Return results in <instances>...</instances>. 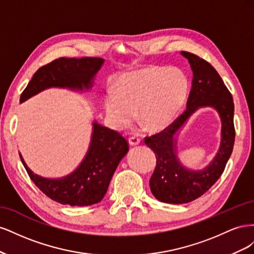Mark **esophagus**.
Returning <instances> with one entry per match:
<instances>
[{
	"label": "esophagus",
	"mask_w": 254,
	"mask_h": 254,
	"mask_svg": "<svg viewBox=\"0 0 254 254\" xmlns=\"http://www.w3.org/2000/svg\"><path fill=\"white\" fill-rule=\"evenodd\" d=\"M128 142H129L130 145L133 146V145H139L141 140L137 136H131V137H129V139H128Z\"/></svg>",
	"instance_id": "1"
}]
</instances>
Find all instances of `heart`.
<instances>
[{
	"mask_svg": "<svg viewBox=\"0 0 254 254\" xmlns=\"http://www.w3.org/2000/svg\"><path fill=\"white\" fill-rule=\"evenodd\" d=\"M190 83L176 66H148L121 75L115 89L104 97L106 115L112 126L123 129L137 119L150 130L171 125L186 105Z\"/></svg>",
	"mask_w": 254,
	"mask_h": 254,
	"instance_id": "b5f03b06",
	"label": "heart"
}]
</instances>
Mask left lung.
<instances>
[{"instance_id":"left-lung-1","label":"left lung","mask_w":254,"mask_h":254,"mask_svg":"<svg viewBox=\"0 0 254 254\" xmlns=\"http://www.w3.org/2000/svg\"><path fill=\"white\" fill-rule=\"evenodd\" d=\"M193 71L187 109L162 131L146 136L145 144L155 152L157 164L149 180L152 195L158 200L181 204L195 200L216 182L224 173L235 140L234 104L230 91L217 71L204 59L181 52ZM201 106H212L222 120V141L212 162L201 171L188 170L176 157L175 133L187 119Z\"/></svg>"}]
</instances>
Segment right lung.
<instances>
[{
	"label": "right lung",
	"mask_w": 254,
	"mask_h": 254,
	"mask_svg": "<svg viewBox=\"0 0 254 254\" xmlns=\"http://www.w3.org/2000/svg\"><path fill=\"white\" fill-rule=\"evenodd\" d=\"M104 64L97 57H61L41 66L22 92L20 102L48 88H67L76 91L89 90ZM129 145L124 136L115 130L93 123L90 147L76 170L64 178L49 179L34 174L21 161L30 179L39 190L61 204L91 205L102 201L120 161L128 152Z\"/></svg>",
	"instance_id": "obj_1"
}]
</instances>
